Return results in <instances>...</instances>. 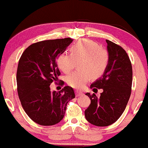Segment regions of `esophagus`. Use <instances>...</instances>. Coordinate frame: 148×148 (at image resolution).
<instances>
[{
	"mask_svg": "<svg viewBox=\"0 0 148 148\" xmlns=\"http://www.w3.org/2000/svg\"><path fill=\"white\" fill-rule=\"evenodd\" d=\"M75 92L76 96H80V95H83V93L80 91H77H77H75Z\"/></svg>",
	"mask_w": 148,
	"mask_h": 148,
	"instance_id": "1",
	"label": "esophagus"
}]
</instances>
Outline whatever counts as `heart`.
I'll return each mask as SVG.
<instances>
[{
	"label": "heart",
	"mask_w": 148,
	"mask_h": 148,
	"mask_svg": "<svg viewBox=\"0 0 148 148\" xmlns=\"http://www.w3.org/2000/svg\"><path fill=\"white\" fill-rule=\"evenodd\" d=\"M109 54L100 48L98 43L84 39L77 41L70 48V55L61 53L57 59V66L64 73H69L78 62V70L69 74L66 82L75 88H81L91 77L98 78L105 73L108 66Z\"/></svg>",
	"instance_id": "heart-1"
}]
</instances>
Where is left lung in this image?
Listing matches in <instances>:
<instances>
[{
	"instance_id": "obj_1",
	"label": "left lung",
	"mask_w": 148,
	"mask_h": 148,
	"mask_svg": "<svg viewBox=\"0 0 148 148\" xmlns=\"http://www.w3.org/2000/svg\"><path fill=\"white\" fill-rule=\"evenodd\" d=\"M108 66L101 77L91 85L93 90L102 88L100 98L95 93L89 97L91 104L85 110L86 119L95 126L105 127L115 123L126 108L131 95L132 67L127 54L121 46L109 40Z\"/></svg>"
}]
</instances>
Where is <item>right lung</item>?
Returning a JSON list of instances; mask_svg holds the SVG:
<instances>
[{
  "label": "right lung",
  "instance_id": "obj_1",
  "mask_svg": "<svg viewBox=\"0 0 148 148\" xmlns=\"http://www.w3.org/2000/svg\"><path fill=\"white\" fill-rule=\"evenodd\" d=\"M72 41L71 38H64L34 43L26 48L19 60L16 72L19 99L27 115L41 125L60 123L67 103L75 97L69 86L60 91L52 92L50 88L60 75L57 57Z\"/></svg>",
  "mask_w": 148,
  "mask_h": 148
}]
</instances>
